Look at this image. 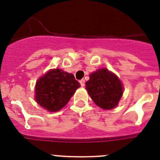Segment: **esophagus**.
I'll return each mask as SVG.
<instances>
[{"mask_svg": "<svg viewBox=\"0 0 160 160\" xmlns=\"http://www.w3.org/2000/svg\"><path fill=\"white\" fill-rule=\"evenodd\" d=\"M80 85H81L82 87H84V85H85V80H80Z\"/></svg>", "mask_w": 160, "mask_h": 160, "instance_id": "1", "label": "esophagus"}]
</instances>
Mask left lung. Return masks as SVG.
I'll list each match as a JSON object with an SVG mask.
<instances>
[{"label": "left lung", "mask_w": 160, "mask_h": 160, "mask_svg": "<svg viewBox=\"0 0 160 160\" xmlns=\"http://www.w3.org/2000/svg\"><path fill=\"white\" fill-rule=\"evenodd\" d=\"M87 91L96 105L112 109L122 98L123 88L120 80L107 69H99L89 76L85 83Z\"/></svg>", "instance_id": "obj_1"}]
</instances>
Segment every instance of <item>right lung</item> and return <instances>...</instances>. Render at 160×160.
Segmentation results:
<instances>
[{
  "instance_id": "add662e5",
  "label": "right lung",
  "mask_w": 160,
  "mask_h": 160,
  "mask_svg": "<svg viewBox=\"0 0 160 160\" xmlns=\"http://www.w3.org/2000/svg\"><path fill=\"white\" fill-rule=\"evenodd\" d=\"M80 86L72 74L59 69L51 70L36 83L35 99L49 112H58L67 104Z\"/></svg>"
}]
</instances>
